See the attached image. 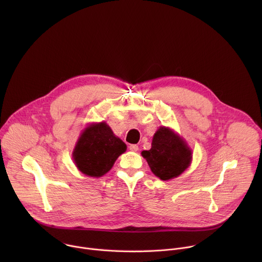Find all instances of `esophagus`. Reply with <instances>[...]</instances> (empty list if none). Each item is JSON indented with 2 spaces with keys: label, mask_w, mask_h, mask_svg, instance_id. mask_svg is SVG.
<instances>
[{
  "label": "esophagus",
  "mask_w": 262,
  "mask_h": 262,
  "mask_svg": "<svg viewBox=\"0 0 262 262\" xmlns=\"http://www.w3.org/2000/svg\"><path fill=\"white\" fill-rule=\"evenodd\" d=\"M129 150H132V151H138V150H139V146L136 145V144L129 145Z\"/></svg>",
  "instance_id": "esophagus-1"
}]
</instances>
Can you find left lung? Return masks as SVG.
Returning <instances> with one entry per match:
<instances>
[{"label": "left lung", "mask_w": 262, "mask_h": 262, "mask_svg": "<svg viewBox=\"0 0 262 262\" xmlns=\"http://www.w3.org/2000/svg\"><path fill=\"white\" fill-rule=\"evenodd\" d=\"M152 173L162 180L178 177L192 163L193 152L190 146L172 128L160 126L152 138L151 148L143 150Z\"/></svg>", "instance_id": "obj_1"}]
</instances>
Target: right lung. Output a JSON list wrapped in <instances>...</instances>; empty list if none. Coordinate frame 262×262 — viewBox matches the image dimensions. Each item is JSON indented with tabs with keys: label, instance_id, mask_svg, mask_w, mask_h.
I'll return each instance as SVG.
<instances>
[{
	"label": "right lung",
	"instance_id": "obj_1",
	"mask_svg": "<svg viewBox=\"0 0 262 262\" xmlns=\"http://www.w3.org/2000/svg\"><path fill=\"white\" fill-rule=\"evenodd\" d=\"M125 143L104 122L89 123L81 133L72 151L77 168L90 177H101L126 151Z\"/></svg>",
	"mask_w": 262,
	"mask_h": 262
}]
</instances>
